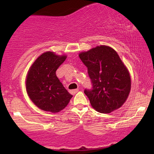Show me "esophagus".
I'll list each match as a JSON object with an SVG mask.
<instances>
[{"instance_id": "obj_1", "label": "esophagus", "mask_w": 154, "mask_h": 154, "mask_svg": "<svg viewBox=\"0 0 154 154\" xmlns=\"http://www.w3.org/2000/svg\"><path fill=\"white\" fill-rule=\"evenodd\" d=\"M79 91V89H75V90H71V92L72 94H75L76 93V92H78Z\"/></svg>"}]
</instances>
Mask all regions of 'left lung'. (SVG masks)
Listing matches in <instances>:
<instances>
[{"label": "left lung", "instance_id": "obj_1", "mask_svg": "<svg viewBox=\"0 0 154 154\" xmlns=\"http://www.w3.org/2000/svg\"><path fill=\"white\" fill-rule=\"evenodd\" d=\"M87 66L92 89L84 90L92 108L102 113H109L122 106L131 88L127 67L113 48L97 46L79 54Z\"/></svg>", "mask_w": 154, "mask_h": 154}]
</instances>
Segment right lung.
Wrapping results in <instances>:
<instances>
[{
	"label": "right lung",
	"instance_id": "right-lung-1",
	"mask_svg": "<svg viewBox=\"0 0 154 154\" xmlns=\"http://www.w3.org/2000/svg\"><path fill=\"white\" fill-rule=\"evenodd\" d=\"M66 58V55L45 52L29 69L26 79L27 94L41 110L57 113L67 106L73 97L56 75L57 69Z\"/></svg>",
	"mask_w": 154,
	"mask_h": 154
}]
</instances>
